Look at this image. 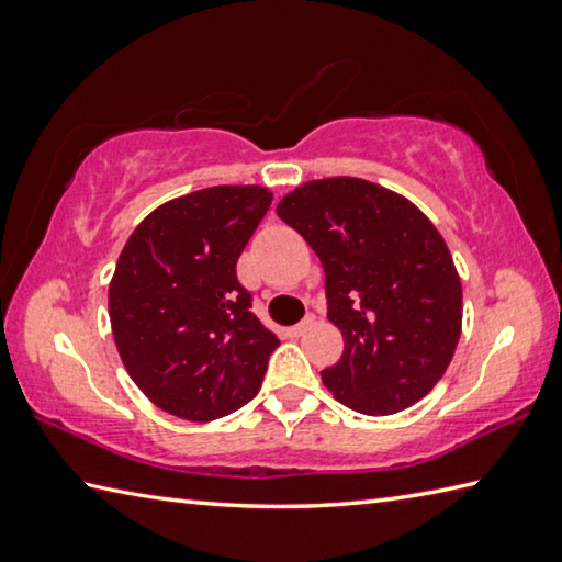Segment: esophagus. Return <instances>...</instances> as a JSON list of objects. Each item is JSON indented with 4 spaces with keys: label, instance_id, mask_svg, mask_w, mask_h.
I'll use <instances>...</instances> for the list:
<instances>
[{
    "label": "esophagus",
    "instance_id": "34e87169",
    "mask_svg": "<svg viewBox=\"0 0 562 562\" xmlns=\"http://www.w3.org/2000/svg\"><path fill=\"white\" fill-rule=\"evenodd\" d=\"M312 327H315V317H304L302 322H300V325H294V327H290L288 329V335L290 337H302L304 335V331H307V329H312Z\"/></svg>",
    "mask_w": 562,
    "mask_h": 562
}]
</instances>
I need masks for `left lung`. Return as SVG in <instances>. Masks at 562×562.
Segmentation results:
<instances>
[{"mask_svg": "<svg viewBox=\"0 0 562 562\" xmlns=\"http://www.w3.org/2000/svg\"><path fill=\"white\" fill-rule=\"evenodd\" d=\"M325 268L329 322L345 351L322 382L359 414L424 398L461 337L463 290L441 233L394 190L361 178L302 183L278 203Z\"/></svg>", "mask_w": 562, "mask_h": 562, "instance_id": "obj_1", "label": "left lung"}]
</instances>
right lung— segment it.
<instances>
[{
	"mask_svg": "<svg viewBox=\"0 0 562 562\" xmlns=\"http://www.w3.org/2000/svg\"><path fill=\"white\" fill-rule=\"evenodd\" d=\"M272 193L213 186L146 215L109 284L123 367L158 408L188 422L233 414L260 392L280 339L252 315L235 265Z\"/></svg>",
	"mask_w": 562,
	"mask_h": 562,
	"instance_id": "obj_1",
	"label": "right lung"
}]
</instances>
